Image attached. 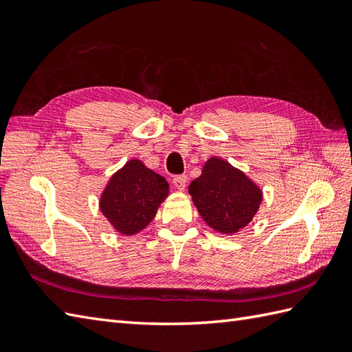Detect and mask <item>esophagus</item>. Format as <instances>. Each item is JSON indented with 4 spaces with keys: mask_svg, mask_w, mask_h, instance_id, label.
I'll return each mask as SVG.
<instances>
[{
    "mask_svg": "<svg viewBox=\"0 0 352 352\" xmlns=\"http://www.w3.org/2000/svg\"><path fill=\"white\" fill-rule=\"evenodd\" d=\"M172 183H174V186L178 190H183L186 188V183H188V177H186V175H175L174 178H172Z\"/></svg>",
    "mask_w": 352,
    "mask_h": 352,
    "instance_id": "34e87169",
    "label": "esophagus"
}]
</instances>
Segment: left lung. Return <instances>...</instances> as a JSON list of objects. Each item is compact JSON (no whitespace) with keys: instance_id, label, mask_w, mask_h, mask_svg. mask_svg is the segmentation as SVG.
<instances>
[{"instance_id":"obj_1","label":"left lung","mask_w":352,"mask_h":352,"mask_svg":"<svg viewBox=\"0 0 352 352\" xmlns=\"http://www.w3.org/2000/svg\"><path fill=\"white\" fill-rule=\"evenodd\" d=\"M193 204L207 226L233 234L248 226L261 203V190L242 170L212 157L189 186Z\"/></svg>"}]
</instances>
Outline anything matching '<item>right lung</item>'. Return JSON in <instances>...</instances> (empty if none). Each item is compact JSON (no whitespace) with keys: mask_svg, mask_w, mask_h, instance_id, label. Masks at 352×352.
<instances>
[{"mask_svg":"<svg viewBox=\"0 0 352 352\" xmlns=\"http://www.w3.org/2000/svg\"><path fill=\"white\" fill-rule=\"evenodd\" d=\"M169 184L140 160H130L110 178L100 201L102 214L121 234H136L155 216Z\"/></svg>","mask_w":352,"mask_h":352,"instance_id":"right-lung-1","label":"right lung"}]
</instances>
